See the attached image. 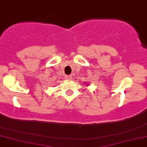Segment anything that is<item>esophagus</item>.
Returning <instances> with one entry per match:
<instances>
[{
  "mask_svg": "<svg viewBox=\"0 0 147 147\" xmlns=\"http://www.w3.org/2000/svg\"><path fill=\"white\" fill-rule=\"evenodd\" d=\"M65 78L67 79H72V75H67L66 77H65Z\"/></svg>",
  "mask_w": 147,
  "mask_h": 147,
  "instance_id": "esophagus-1",
  "label": "esophagus"
}]
</instances>
